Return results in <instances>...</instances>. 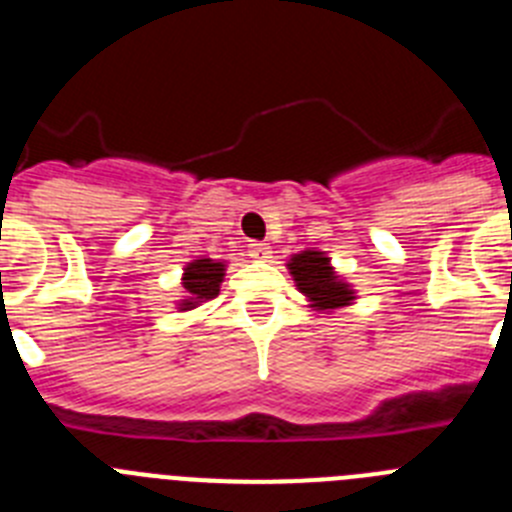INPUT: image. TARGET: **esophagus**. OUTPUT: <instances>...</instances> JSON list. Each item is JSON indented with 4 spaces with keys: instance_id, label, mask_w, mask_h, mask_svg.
I'll return each mask as SVG.
<instances>
[{
    "instance_id": "1",
    "label": "esophagus",
    "mask_w": 512,
    "mask_h": 512,
    "mask_svg": "<svg viewBox=\"0 0 512 512\" xmlns=\"http://www.w3.org/2000/svg\"><path fill=\"white\" fill-rule=\"evenodd\" d=\"M248 256H251V259H259V261H264V259H269L271 256V246L269 243H248Z\"/></svg>"
}]
</instances>
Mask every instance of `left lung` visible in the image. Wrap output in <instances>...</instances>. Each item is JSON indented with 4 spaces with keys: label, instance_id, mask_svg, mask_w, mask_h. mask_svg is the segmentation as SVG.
Masks as SVG:
<instances>
[{
    "label": "left lung",
    "instance_id": "1",
    "mask_svg": "<svg viewBox=\"0 0 512 512\" xmlns=\"http://www.w3.org/2000/svg\"><path fill=\"white\" fill-rule=\"evenodd\" d=\"M289 274L315 310H336L354 302V289L336 277L323 251H302L289 259Z\"/></svg>",
    "mask_w": 512,
    "mask_h": 512
}]
</instances>
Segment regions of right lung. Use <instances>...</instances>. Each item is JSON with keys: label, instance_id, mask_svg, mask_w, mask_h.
Segmentation results:
<instances>
[{"label": "right lung", "instance_id": "1", "mask_svg": "<svg viewBox=\"0 0 512 512\" xmlns=\"http://www.w3.org/2000/svg\"><path fill=\"white\" fill-rule=\"evenodd\" d=\"M225 277V264L212 259H194L184 269L182 284L187 289V297L179 300V310H192L200 302L212 300L220 295V282Z\"/></svg>", "mask_w": 512, "mask_h": 512}]
</instances>
